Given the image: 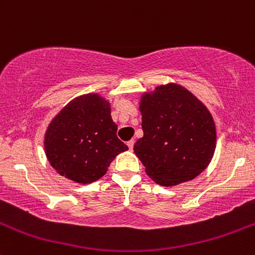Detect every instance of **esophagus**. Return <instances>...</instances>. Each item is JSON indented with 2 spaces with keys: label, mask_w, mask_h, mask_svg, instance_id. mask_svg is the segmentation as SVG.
<instances>
[{
  "label": "esophagus",
  "mask_w": 255,
  "mask_h": 255,
  "mask_svg": "<svg viewBox=\"0 0 255 255\" xmlns=\"http://www.w3.org/2000/svg\"><path fill=\"white\" fill-rule=\"evenodd\" d=\"M127 145H128V148H129L130 150H132V149H133V145H134V140H133V139L128 140V142H127Z\"/></svg>",
  "instance_id": "34e87169"
}]
</instances>
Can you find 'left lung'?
<instances>
[{
	"mask_svg": "<svg viewBox=\"0 0 255 255\" xmlns=\"http://www.w3.org/2000/svg\"><path fill=\"white\" fill-rule=\"evenodd\" d=\"M144 135L134 153L156 184H180L206 169L216 148L212 116L191 92L175 84L140 100Z\"/></svg>",
	"mask_w": 255,
	"mask_h": 255,
	"instance_id": "8db88e82",
	"label": "left lung"
}]
</instances>
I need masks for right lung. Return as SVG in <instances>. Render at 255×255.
<instances>
[{
	"mask_svg": "<svg viewBox=\"0 0 255 255\" xmlns=\"http://www.w3.org/2000/svg\"><path fill=\"white\" fill-rule=\"evenodd\" d=\"M111 107L99 95L73 100L51 121L44 138L48 160L60 175L89 184L106 174L128 146L117 138Z\"/></svg>",
	"mask_w": 255,
	"mask_h": 255,
	"instance_id": "obj_1",
	"label": "right lung"
}]
</instances>
